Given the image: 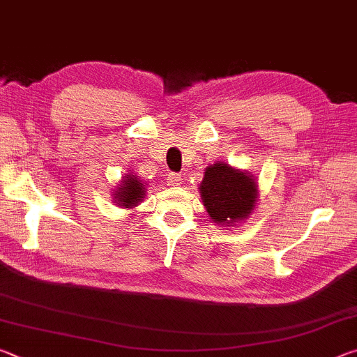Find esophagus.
I'll return each instance as SVG.
<instances>
[{
    "instance_id": "obj_1",
    "label": "esophagus",
    "mask_w": 357,
    "mask_h": 357,
    "mask_svg": "<svg viewBox=\"0 0 357 357\" xmlns=\"http://www.w3.org/2000/svg\"><path fill=\"white\" fill-rule=\"evenodd\" d=\"M167 183H168V185H179L181 184V174L179 173H168Z\"/></svg>"
}]
</instances>
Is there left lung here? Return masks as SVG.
Instances as JSON below:
<instances>
[{
    "instance_id": "8db88e82",
    "label": "left lung",
    "mask_w": 357,
    "mask_h": 357,
    "mask_svg": "<svg viewBox=\"0 0 357 357\" xmlns=\"http://www.w3.org/2000/svg\"><path fill=\"white\" fill-rule=\"evenodd\" d=\"M200 195L214 223L233 227L234 222L247 219L255 208L258 184L250 173L215 162L204 170Z\"/></svg>"
}]
</instances>
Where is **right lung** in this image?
Here are the masks:
<instances>
[{
	"label": "right lung",
	"mask_w": 357,
	"mask_h": 357,
	"mask_svg": "<svg viewBox=\"0 0 357 357\" xmlns=\"http://www.w3.org/2000/svg\"><path fill=\"white\" fill-rule=\"evenodd\" d=\"M114 203L121 208H134L146 195V187L138 179L135 174H126L113 193Z\"/></svg>",
	"instance_id": "obj_1"
}]
</instances>
